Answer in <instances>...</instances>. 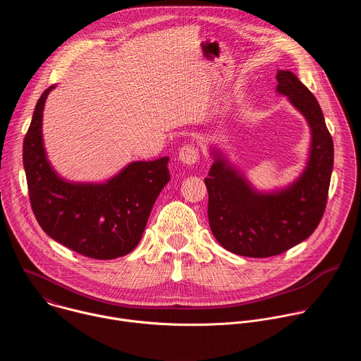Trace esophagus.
Masks as SVG:
<instances>
[{
	"label": "esophagus",
	"mask_w": 361,
	"mask_h": 361,
	"mask_svg": "<svg viewBox=\"0 0 361 361\" xmlns=\"http://www.w3.org/2000/svg\"><path fill=\"white\" fill-rule=\"evenodd\" d=\"M178 159L187 166H194L200 160V151L195 144H185L178 152Z\"/></svg>",
	"instance_id": "obj_1"
}]
</instances>
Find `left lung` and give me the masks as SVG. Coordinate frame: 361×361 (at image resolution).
<instances>
[{
    "mask_svg": "<svg viewBox=\"0 0 361 361\" xmlns=\"http://www.w3.org/2000/svg\"><path fill=\"white\" fill-rule=\"evenodd\" d=\"M277 91L305 117L312 128L310 159L288 188L262 194L217 156L204 180L209 191V223L228 251L264 259L281 254L310 237L323 219L333 161V138L319 101L291 71L277 73Z\"/></svg>",
    "mask_w": 361,
    "mask_h": 361,
    "instance_id": "left-lung-1",
    "label": "left lung"
}]
</instances>
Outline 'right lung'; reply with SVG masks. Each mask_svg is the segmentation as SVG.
Listing matches in <instances>:
<instances>
[{
	"instance_id": "add662e5",
	"label": "right lung",
	"mask_w": 361,
	"mask_h": 361,
	"mask_svg": "<svg viewBox=\"0 0 361 361\" xmlns=\"http://www.w3.org/2000/svg\"><path fill=\"white\" fill-rule=\"evenodd\" d=\"M53 88L41 94L23 145L32 213L51 238L81 255L123 257L140 243L152 205L170 180L169 157L131 163L102 184L61 180L47 161L41 134L44 104Z\"/></svg>"
}]
</instances>
